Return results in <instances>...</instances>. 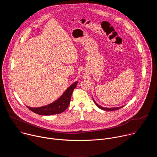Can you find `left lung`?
I'll list each match as a JSON object with an SVG mask.
<instances>
[{"mask_svg": "<svg viewBox=\"0 0 157 157\" xmlns=\"http://www.w3.org/2000/svg\"><path fill=\"white\" fill-rule=\"evenodd\" d=\"M93 101H94V103L96 104V105L99 107V108H100L101 109H102V110H108V111H113V110H118V109H120L121 108H122V107H123L124 106H122V107H113V108H106V107H102V106H100L99 104H98L96 102H95V101L93 99Z\"/></svg>", "mask_w": 157, "mask_h": 157, "instance_id": "8db88e82", "label": "left lung"}]
</instances>
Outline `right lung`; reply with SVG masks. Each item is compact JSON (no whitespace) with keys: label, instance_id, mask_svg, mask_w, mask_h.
Segmentation results:
<instances>
[{"label":"right lung","instance_id":"add662e5","mask_svg":"<svg viewBox=\"0 0 157 157\" xmlns=\"http://www.w3.org/2000/svg\"><path fill=\"white\" fill-rule=\"evenodd\" d=\"M78 82H74L68 89H66L63 95L56 101L51 103L47 105L40 107H30L27 106L31 111L34 113L42 116H50L53 114H58L62 113L67 108H68L71 95L74 89L77 86Z\"/></svg>","mask_w":157,"mask_h":157}]
</instances>
